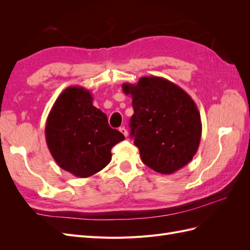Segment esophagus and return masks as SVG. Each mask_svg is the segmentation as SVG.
<instances>
[{"instance_id":"34e87169","label":"esophagus","mask_w":250,"mask_h":250,"mask_svg":"<svg viewBox=\"0 0 250 250\" xmlns=\"http://www.w3.org/2000/svg\"><path fill=\"white\" fill-rule=\"evenodd\" d=\"M119 130H120L121 132H122V133L124 134V137H127V135H128V131H127V129H126L125 127H121Z\"/></svg>"}]
</instances>
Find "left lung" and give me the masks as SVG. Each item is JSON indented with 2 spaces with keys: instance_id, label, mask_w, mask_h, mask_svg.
Instances as JSON below:
<instances>
[{
  "instance_id": "8db88e82",
  "label": "left lung",
  "mask_w": 250,
  "mask_h": 250,
  "mask_svg": "<svg viewBox=\"0 0 250 250\" xmlns=\"http://www.w3.org/2000/svg\"><path fill=\"white\" fill-rule=\"evenodd\" d=\"M122 87L132 98L130 137L143 163L162 174H172L190 163L202 130L192 98L175 83L156 76L142 77L137 84L124 83Z\"/></svg>"
}]
</instances>
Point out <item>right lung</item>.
I'll return each mask as SVG.
<instances>
[{
    "label": "right lung",
    "mask_w": 250,
    "mask_h": 250,
    "mask_svg": "<svg viewBox=\"0 0 250 250\" xmlns=\"http://www.w3.org/2000/svg\"><path fill=\"white\" fill-rule=\"evenodd\" d=\"M46 141L60 168L85 178L106 167L111 148L125 137L108 125L107 117L93 105L89 90L66 87L59 95L46 123Z\"/></svg>",
    "instance_id": "add662e5"
}]
</instances>
